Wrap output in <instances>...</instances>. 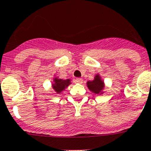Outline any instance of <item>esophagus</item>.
I'll use <instances>...</instances> for the list:
<instances>
[{
	"label": "esophagus",
	"instance_id": "obj_1",
	"mask_svg": "<svg viewBox=\"0 0 151 151\" xmlns=\"http://www.w3.org/2000/svg\"><path fill=\"white\" fill-rule=\"evenodd\" d=\"M76 82H77V83L78 84H82V82H83V79H82V78H77L76 79Z\"/></svg>",
	"mask_w": 151,
	"mask_h": 151
}]
</instances>
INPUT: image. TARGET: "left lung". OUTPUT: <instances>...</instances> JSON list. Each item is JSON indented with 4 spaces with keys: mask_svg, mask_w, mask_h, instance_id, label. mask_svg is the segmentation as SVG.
<instances>
[{
    "mask_svg": "<svg viewBox=\"0 0 151 151\" xmlns=\"http://www.w3.org/2000/svg\"><path fill=\"white\" fill-rule=\"evenodd\" d=\"M86 85H87V87L88 88L89 90L94 94L101 95L104 93V79H102L101 76L98 73H97L94 76V79L92 81H88Z\"/></svg>",
    "mask_w": 151,
    "mask_h": 151,
    "instance_id": "left-lung-1",
    "label": "left lung"
}]
</instances>
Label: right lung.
Here are the masks:
<instances>
[{
  "instance_id": "right-lung-1",
  "label": "right lung",
  "mask_w": 151,
  "mask_h": 151,
  "mask_svg": "<svg viewBox=\"0 0 151 151\" xmlns=\"http://www.w3.org/2000/svg\"><path fill=\"white\" fill-rule=\"evenodd\" d=\"M70 84H72L70 78L62 79L58 76H54L51 82V86L52 88L54 89V91L56 92V94H60L63 91H65V89Z\"/></svg>"
}]
</instances>
